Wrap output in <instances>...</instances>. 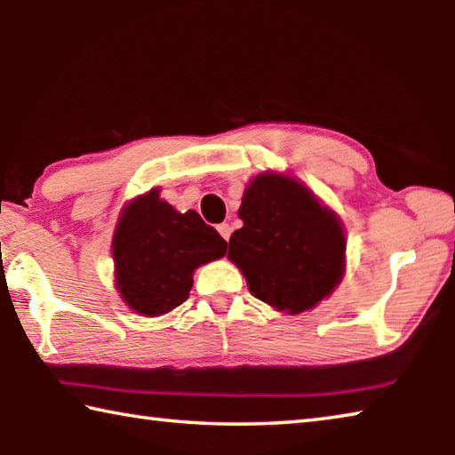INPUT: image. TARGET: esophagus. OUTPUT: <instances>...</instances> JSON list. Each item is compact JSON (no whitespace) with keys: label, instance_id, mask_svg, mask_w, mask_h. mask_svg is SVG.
Listing matches in <instances>:
<instances>
[{"label":"esophagus","instance_id":"1","mask_svg":"<svg viewBox=\"0 0 455 455\" xmlns=\"http://www.w3.org/2000/svg\"><path fill=\"white\" fill-rule=\"evenodd\" d=\"M219 233H220L222 238H225V241H228L230 233H233V228H230V225H227V222H222V225H219Z\"/></svg>","mask_w":455,"mask_h":455}]
</instances>
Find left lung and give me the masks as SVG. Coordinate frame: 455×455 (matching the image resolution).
I'll list each match as a JSON object with an SVG mask.
<instances>
[{"label": "left lung", "instance_id": "left-lung-1", "mask_svg": "<svg viewBox=\"0 0 455 455\" xmlns=\"http://www.w3.org/2000/svg\"><path fill=\"white\" fill-rule=\"evenodd\" d=\"M238 219L243 228L230 235L228 259L252 297L299 315L315 309L341 283L347 265L343 222L295 176H252Z\"/></svg>", "mask_w": 455, "mask_h": 455}]
</instances>
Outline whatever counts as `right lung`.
Instances as JSON below:
<instances>
[{
  "label": "right lung",
  "mask_w": 455,
  "mask_h": 455,
  "mask_svg": "<svg viewBox=\"0 0 455 455\" xmlns=\"http://www.w3.org/2000/svg\"><path fill=\"white\" fill-rule=\"evenodd\" d=\"M227 255V241L196 211L179 212L160 188L128 200L112 236L114 284L128 309L160 317L187 301L198 267Z\"/></svg>",
  "instance_id": "obj_1"
}]
</instances>
